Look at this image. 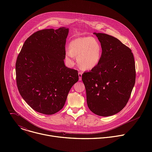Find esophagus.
I'll list each match as a JSON object with an SVG mask.
<instances>
[{"instance_id":"34e87169","label":"esophagus","mask_w":152,"mask_h":152,"mask_svg":"<svg viewBox=\"0 0 152 152\" xmlns=\"http://www.w3.org/2000/svg\"><path fill=\"white\" fill-rule=\"evenodd\" d=\"M78 75H79V80H82V73L81 72H79L78 73Z\"/></svg>"}]
</instances>
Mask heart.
<instances>
[{"instance_id": "1", "label": "heart", "mask_w": 152, "mask_h": 152, "mask_svg": "<svg viewBox=\"0 0 152 152\" xmlns=\"http://www.w3.org/2000/svg\"><path fill=\"white\" fill-rule=\"evenodd\" d=\"M103 48L100 41L92 37H82L73 39L66 52L67 59L72 62L73 56H77L79 66L84 70H91L99 64Z\"/></svg>"}]
</instances>
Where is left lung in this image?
<instances>
[{
  "label": "left lung",
  "mask_w": 152,
  "mask_h": 152,
  "mask_svg": "<svg viewBox=\"0 0 152 152\" xmlns=\"http://www.w3.org/2000/svg\"><path fill=\"white\" fill-rule=\"evenodd\" d=\"M100 41L102 55L99 64L82 80L89 109L97 115L107 117L121 111L129 101L135 83L136 71L131 50L117 38L94 33Z\"/></svg>",
  "instance_id": "8db88e82"
}]
</instances>
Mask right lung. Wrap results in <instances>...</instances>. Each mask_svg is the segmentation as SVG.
<instances>
[{"label":"right lung","instance_id":"obj_1","mask_svg":"<svg viewBox=\"0 0 152 152\" xmlns=\"http://www.w3.org/2000/svg\"><path fill=\"white\" fill-rule=\"evenodd\" d=\"M69 28L47 29L34 33L25 41L15 64L18 91L38 113L52 115L60 111L77 71L67 67L66 42Z\"/></svg>","mask_w":152,"mask_h":152}]
</instances>
